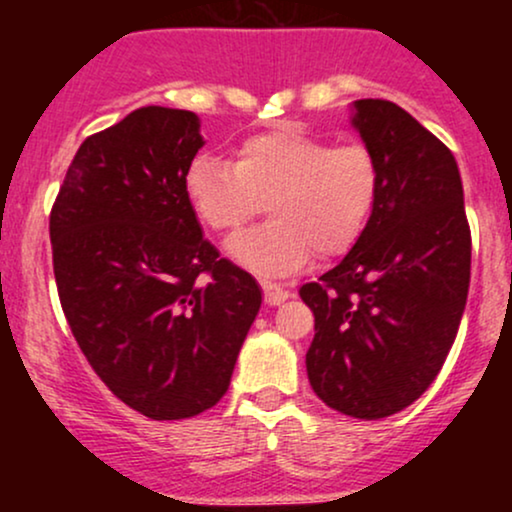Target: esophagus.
<instances>
[{"label": "esophagus", "mask_w": 512, "mask_h": 512, "mask_svg": "<svg viewBox=\"0 0 512 512\" xmlns=\"http://www.w3.org/2000/svg\"><path fill=\"white\" fill-rule=\"evenodd\" d=\"M262 289H264V301H267V305H279L289 298V291H286L284 286L274 284V281H262Z\"/></svg>", "instance_id": "esophagus-1"}]
</instances>
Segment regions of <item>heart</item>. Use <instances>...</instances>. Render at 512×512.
I'll list each match as a JSON object with an SVG mask.
<instances>
[{
	"label": "heart",
	"mask_w": 512,
	"mask_h": 512,
	"mask_svg": "<svg viewBox=\"0 0 512 512\" xmlns=\"http://www.w3.org/2000/svg\"><path fill=\"white\" fill-rule=\"evenodd\" d=\"M380 185L368 146H332L298 129L245 139L236 163L197 156L185 173V195L214 233L236 231L267 199L272 221L228 243L238 262L262 274L296 272L315 250L322 257L349 250L373 216Z\"/></svg>",
	"instance_id": "b5f03b06"
}]
</instances>
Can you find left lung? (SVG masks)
<instances>
[{"label":"left lung","instance_id":"obj_1","mask_svg":"<svg viewBox=\"0 0 512 512\" xmlns=\"http://www.w3.org/2000/svg\"><path fill=\"white\" fill-rule=\"evenodd\" d=\"M351 125L383 173L354 248L301 286L315 315V395L354 419L414 404L443 368L469 291L472 236L452 151L397 103L363 98Z\"/></svg>","mask_w":512,"mask_h":512}]
</instances>
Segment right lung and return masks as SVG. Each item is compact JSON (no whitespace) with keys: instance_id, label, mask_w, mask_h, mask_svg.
<instances>
[{"instance_id":"add662e5","label":"right lung","mask_w":512,"mask_h":512,"mask_svg":"<svg viewBox=\"0 0 512 512\" xmlns=\"http://www.w3.org/2000/svg\"><path fill=\"white\" fill-rule=\"evenodd\" d=\"M204 146L190 110L149 105L88 137L50 214L60 303L98 378L154 421L226 395L262 305L204 238L185 173Z\"/></svg>"}]
</instances>
